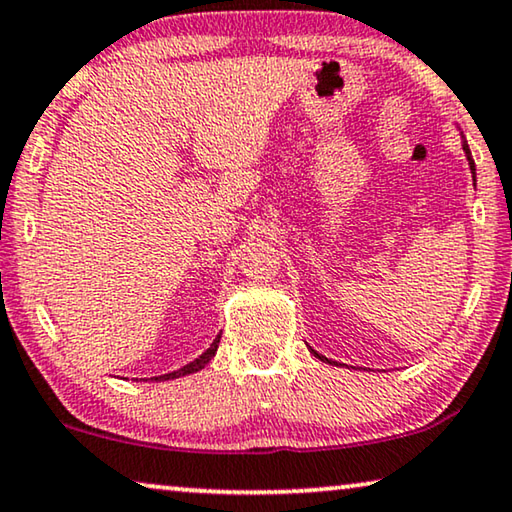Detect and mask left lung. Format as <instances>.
I'll return each instance as SVG.
<instances>
[{
	"label": "left lung",
	"mask_w": 512,
	"mask_h": 512,
	"mask_svg": "<svg viewBox=\"0 0 512 512\" xmlns=\"http://www.w3.org/2000/svg\"><path fill=\"white\" fill-rule=\"evenodd\" d=\"M462 149H464V156H467V160H469V170H471V177H474V181H476V165H474V158H471L469 144H467V140H464V135H462ZM310 354H312V356H317L319 361H324V363H333L331 358H326V356H322V354H317L315 349H310Z\"/></svg>",
	"instance_id": "left-lung-1"
}]
</instances>
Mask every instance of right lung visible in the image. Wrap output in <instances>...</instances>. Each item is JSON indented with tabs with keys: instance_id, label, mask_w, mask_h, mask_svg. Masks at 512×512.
<instances>
[{
	"instance_id": "add662e5",
	"label": "right lung",
	"mask_w": 512,
	"mask_h": 512,
	"mask_svg": "<svg viewBox=\"0 0 512 512\" xmlns=\"http://www.w3.org/2000/svg\"><path fill=\"white\" fill-rule=\"evenodd\" d=\"M218 342H220V335H216V340L211 342V347L204 352L202 356H197L195 361H190L188 365H183V368L174 370V372H167V375H160V377H154V381H167V379H179V377H186V375H193V372L202 370L204 365H207L213 356H216L218 352Z\"/></svg>"
}]
</instances>
